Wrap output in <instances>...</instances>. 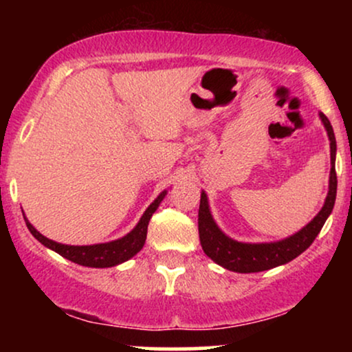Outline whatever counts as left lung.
Here are the masks:
<instances>
[{"label":"left lung","mask_w":352,"mask_h":352,"mask_svg":"<svg viewBox=\"0 0 352 352\" xmlns=\"http://www.w3.org/2000/svg\"><path fill=\"white\" fill-rule=\"evenodd\" d=\"M322 124H324L328 137L331 142V175H329V192L326 197L324 207L318 213L313 220L306 225L305 228L294 233L293 236L285 238L274 243H240V241L232 240L221 230L217 227L208 210V201L205 192H201L200 208H199V235L200 243L205 254L212 258L217 265L223 266L230 272L236 273H258L265 270L274 268L288 263L296 256L309 248L314 238L321 232L326 218L333 212L334 200H336L338 190V177L336 168H334V160H336V139H334L333 127L328 117L319 114Z\"/></svg>","instance_id":"left-lung-1"}]
</instances>
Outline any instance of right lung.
Segmentation results:
<instances>
[{"mask_svg": "<svg viewBox=\"0 0 352 352\" xmlns=\"http://www.w3.org/2000/svg\"><path fill=\"white\" fill-rule=\"evenodd\" d=\"M165 197V192L160 193L155 200L152 201L151 207L145 210V213L137 223V227L132 230L129 235L116 241H109V243H99V245H87V246H72V245H63L58 241H52L50 238L43 236L41 233L36 230L30 221L26 220L28 228L33 233V236L38 241H41L44 246L54 250L60 256L67 258V260L74 261V263L82 266H91V268H109V266H116L119 263H124L129 258H132L142 250L147 238V227L148 220H151L153 212H155L159 204Z\"/></svg>", "mask_w": 352, "mask_h": 352, "instance_id": "add662e5", "label": "right lung"}]
</instances>
